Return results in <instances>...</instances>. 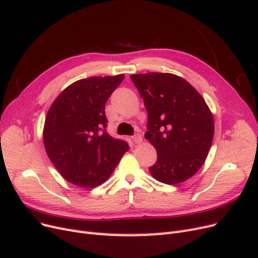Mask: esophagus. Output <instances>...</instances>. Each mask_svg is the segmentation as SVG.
I'll return each instance as SVG.
<instances>
[{
	"instance_id": "obj_1",
	"label": "esophagus",
	"mask_w": 258,
	"mask_h": 258,
	"mask_svg": "<svg viewBox=\"0 0 258 258\" xmlns=\"http://www.w3.org/2000/svg\"><path fill=\"white\" fill-rule=\"evenodd\" d=\"M132 140H134V142H135L136 144H140V143H142V137L140 136L139 134H136L134 137H132Z\"/></svg>"
}]
</instances>
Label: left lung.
Masks as SVG:
<instances>
[{
	"label": "left lung",
	"instance_id": "left-lung-1",
	"mask_svg": "<svg viewBox=\"0 0 258 258\" xmlns=\"http://www.w3.org/2000/svg\"><path fill=\"white\" fill-rule=\"evenodd\" d=\"M147 111L145 139L157 152L150 172L173 185L191 177L212 145L214 120L205 99L182 77L170 73L130 76Z\"/></svg>",
	"mask_w": 258,
	"mask_h": 258
}]
</instances>
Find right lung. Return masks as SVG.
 Masks as SVG:
<instances>
[{"label": "right lung", "mask_w": 258, "mask_h": 258, "mask_svg": "<svg viewBox=\"0 0 258 258\" xmlns=\"http://www.w3.org/2000/svg\"><path fill=\"white\" fill-rule=\"evenodd\" d=\"M124 75L92 76L70 85L53 101L44 124V145L68 182L91 188L110 177L129 150L107 134L105 103Z\"/></svg>", "instance_id": "obj_1"}]
</instances>
